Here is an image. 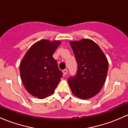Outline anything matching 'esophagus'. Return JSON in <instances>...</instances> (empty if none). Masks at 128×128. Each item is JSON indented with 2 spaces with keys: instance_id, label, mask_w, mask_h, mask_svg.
Returning <instances> with one entry per match:
<instances>
[{
  "instance_id": "esophagus-1",
  "label": "esophagus",
  "mask_w": 128,
  "mask_h": 128,
  "mask_svg": "<svg viewBox=\"0 0 128 128\" xmlns=\"http://www.w3.org/2000/svg\"><path fill=\"white\" fill-rule=\"evenodd\" d=\"M62 72H63V74H64V75H66L68 74V70L67 69H64L62 70Z\"/></svg>"
}]
</instances>
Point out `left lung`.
<instances>
[{
  "label": "left lung",
  "instance_id": "8db88e82",
  "mask_svg": "<svg viewBox=\"0 0 128 128\" xmlns=\"http://www.w3.org/2000/svg\"><path fill=\"white\" fill-rule=\"evenodd\" d=\"M77 63L75 76L68 83L75 96L88 99L96 95L106 80L108 68L107 58L99 46L90 39L70 43Z\"/></svg>",
  "mask_w": 128,
  "mask_h": 128
}]
</instances>
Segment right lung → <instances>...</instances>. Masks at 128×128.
Segmentation results:
<instances>
[{"label":"right lung","instance_id":"obj_1","mask_svg":"<svg viewBox=\"0 0 128 128\" xmlns=\"http://www.w3.org/2000/svg\"><path fill=\"white\" fill-rule=\"evenodd\" d=\"M60 41L42 40L31 46L20 63L21 80L29 93L44 99L53 93L62 76L53 58Z\"/></svg>","mask_w":128,"mask_h":128}]
</instances>
